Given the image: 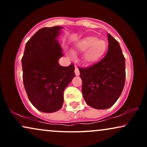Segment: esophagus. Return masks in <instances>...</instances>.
<instances>
[{"label":"esophagus","instance_id":"1","mask_svg":"<svg viewBox=\"0 0 147 147\" xmlns=\"http://www.w3.org/2000/svg\"><path fill=\"white\" fill-rule=\"evenodd\" d=\"M75 75H77V76L79 75V74H80L79 69H78V68H77V66H75Z\"/></svg>","mask_w":147,"mask_h":147}]
</instances>
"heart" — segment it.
I'll list each match as a JSON object with an SVG mask.
<instances>
[{"mask_svg":"<svg viewBox=\"0 0 147 147\" xmlns=\"http://www.w3.org/2000/svg\"><path fill=\"white\" fill-rule=\"evenodd\" d=\"M108 48L107 41L99 39L93 36H88L79 39L75 44V51L84 52L82 60L86 64H92L97 62L105 54ZM68 56L73 58L72 52H68Z\"/></svg>","mask_w":147,"mask_h":147,"instance_id":"1","label":"heart"}]
</instances>
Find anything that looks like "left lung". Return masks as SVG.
I'll use <instances>...</instances> for the list:
<instances>
[{"label":"left lung","instance_id":"8db88e82","mask_svg":"<svg viewBox=\"0 0 147 147\" xmlns=\"http://www.w3.org/2000/svg\"><path fill=\"white\" fill-rule=\"evenodd\" d=\"M109 50L104 58L88 68H79L82 95L88 105L96 109L112 106L125 84V58L117 41L108 34Z\"/></svg>","mask_w":147,"mask_h":147}]
</instances>
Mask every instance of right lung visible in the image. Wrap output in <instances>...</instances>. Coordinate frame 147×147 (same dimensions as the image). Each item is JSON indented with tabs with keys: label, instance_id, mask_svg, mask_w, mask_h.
Listing matches in <instances>:
<instances>
[{
	"label": "right lung",
	"instance_id": "add662e5",
	"mask_svg": "<svg viewBox=\"0 0 147 147\" xmlns=\"http://www.w3.org/2000/svg\"><path fill=\"white\" fill-rule=\"evenodd\" d=\"M61 26L43 28L25 45L22 57L23 84L30 102L38 111L53 113L63 104V91L75 77L73 64L63 67V56L57 37Z\"/></svg>",
	"mask_w": 147,
	"mask_h": 147
}]
</instances>
